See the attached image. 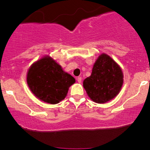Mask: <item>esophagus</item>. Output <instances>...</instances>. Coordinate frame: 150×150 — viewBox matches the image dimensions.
<instances>
[{"label": "esophagus", "mask_w": 150, "mask_h": 150, "mask_svg": "<svg viewBox=\"0 0 150 150\" xmlns=\"http://www.w3.org/2000/svg\"><path fill=\"white\" fill-rule=\"evenodd\" d=\"M77 82H79V83H80V82H82V77H77Z\"/></svg>", "instance_id": "esophagus-1"}]
</instances>
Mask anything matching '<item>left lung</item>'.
<instances>
[{
  "label": "left lung",
  "instance_id": "obj_1",
  "mask_svg": "<svg viewBox=\"0 0 150 150\" xmlns=\"http://www.w3.org/2000/svg\"><path fill=\"white\" fill-rule=\"evenodd\" d=\"M122 70L106 54H101L94 63L91 76L83 82L84 88L94 102H107L118 94L123 82Z\"/></svg>",
  "mask_w": 150,
  "mask_h": 150
}]
</instances>
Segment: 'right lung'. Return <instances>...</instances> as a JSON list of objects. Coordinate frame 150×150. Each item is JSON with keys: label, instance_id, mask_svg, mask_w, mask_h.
I'll return each mask as SVG.
<instances>
[{"label": "right lung", "instance_id": "add662e5", "mask_svg": "<svg viewBox=\"0 0 150 150\" xmlns=\"http://www.w3.org/2000/svg\"><path fill=\"white\" fill-rule=\"evenodd\" d=\"M27 82L36 97L49 104H56L65 99L75 78L65 73L51 57H44L31 66Z\"/></svg>", "mask_w": 150, "mask_h": 150}]
</instances>
